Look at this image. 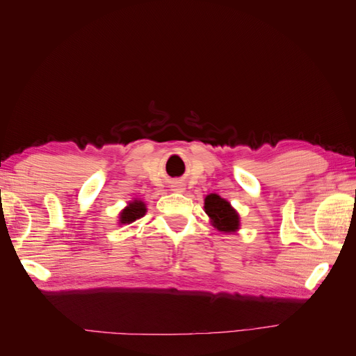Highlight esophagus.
I'll list each match as a JSON object with an SVG mask.
<instances>
[{"mask_svg": "<svg viewBox=\"0 0 356 356\" xmlns=\"http://www.w3.org/2000/svg\"><path fill=\"white\" fill-rule=\"evenodd\" d=\"M177 187V186H175ZM175 190H182V188H175Z\"/></svg>", "mask_w": 356, "mask_h": 356, "instance_id": "1", "label": "esophagus"}]
</instances>
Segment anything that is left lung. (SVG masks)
Instances as JSON below:
<instances>
[{
	"label": "left lung",
	"mask_w": 356,
	"mask_h": 356,
	"mask_svg": "<svg viewBox=\"0 0 356 356\" xmlns=\"http://www.w3.org/2000/svg\"><path fill=\"white\" fill-rule=\"evenodd\" d=\"M204 212H207L215 227L220 232L229 233L239 229V215L230 207L227 200L218 195H209L204 199Z\"/></svg>",
	"instance_id": "obj_1"
}]
</instances>
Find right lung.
I'll list each match as a JSON object with an SVG mask.
<instances>
[{"instance_id":"right-lung-1","label":"right lung","mask_w":356,"mask_h":356,"mask_svg":"<svg viewBox=\"0 0 356 356\" xmlns=\"http://www.w3.org/2000/svg\"><path fill=\"white\" fill-rule=\"evenodd\" d=\"M145 204L141 200H135L126 209H123V212L120 213V222L122 224H129L134 222L135 220L141 218L143 215L145 213Z\"/></svg>"}]
</instances>
